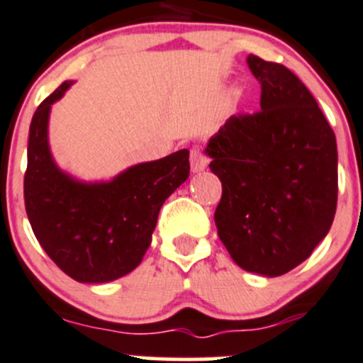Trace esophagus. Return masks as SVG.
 Listing matches in <instances>:
<instances>
[{"label":"esophagus","instance_id":"esophagus-1","mask_svg":"<svg viewBox=\"0 0 363 363\" xmlns=\"http://www.w3.org/2000/svg\"><path fill=\"white\" fill-rule=\"evenodd\" d=\"M189 163H191V170L195 172V174H199V172L205 170V167H207V158H205V155L200 149H191V155H189Z\"/></svg>","mask_w":363,"mask_h":363}]
</instances>
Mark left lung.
<instances>
[{
    "mask_svg": "<svg viewBox=\"0 0 363 363\" xmlns=\"http://www.w3.org/2000/svg\"><path fill=\"white\" fill-rule=\"evenodd\" d=\"M247 65L262 86V108L230 117L205 152L223 184L219 239L244 270L276 277L309 258L330 230L337 144L294 72L255 54Z\"/></svg>",
    "mask_w": 363,
    "mask_h": 363,
    "instance_id": "8db88e82",
    "label": "left lung"
}]
</instances>
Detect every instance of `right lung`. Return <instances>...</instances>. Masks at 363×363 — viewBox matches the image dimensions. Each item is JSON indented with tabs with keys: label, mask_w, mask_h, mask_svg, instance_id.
<instances>
[{
	"label": "right lung",
	"mask_w": 363,
	"mask_h": 363,
	"mask_svg": "<svg viewBox=\"0 0 363 363\" xmlns=\"http://www.w3.org/2000/svg\"><path fill=\"white\" fill-rule=\"evenodd\" d=\"M72 80L36 108L29 126L24 203L49 258L79 283H108L140 265L164 200L188 179L189 151L121 172L108 182H80L54 163L47 138L50 105Z\"/></svg>",
	"instance_id": "add662e5"
}]
</instances>
